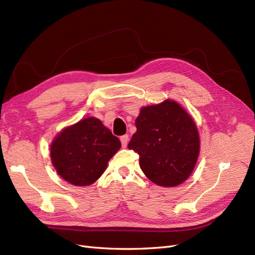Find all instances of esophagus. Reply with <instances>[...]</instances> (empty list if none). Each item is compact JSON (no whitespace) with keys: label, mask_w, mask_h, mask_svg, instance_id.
Wrapping results in <instances>:
<instances>
[{"label":"esophagus","mask_w":255,"mask_h":255,"mask_svg":"<svg viewBox=\"0 0 255 255\" xmlns=\"http://www.w3.org/2000/svg\"><path fill=\"white\" fill-rule=\"evenodd\" d=\"M120 140H121V144H122L123 148H126L127 144H128V135L126 134V135L121 136L120 137Z\"/></svg>","instance_id":"obj_1"}]
</instances>
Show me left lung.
<instances>
[{
  "mask_svg": "<svg viewBox=\"0 0 255 255\" xmlns=\"http://www.w3.org/2000/svg\"><path fill=\"white\" fill-rule=\"evenodd\" d=\"M136 133L128 148L139 155L142 172L159 186L174 187L186 181L200 152L197 126L175 101L166 100L140 110Z\"/></svg>",
  "mask_w": 255,
  "mask_h": 255,
  "instance_id": "left-lung-1",
  "label": "left lung"
}]
</instances>
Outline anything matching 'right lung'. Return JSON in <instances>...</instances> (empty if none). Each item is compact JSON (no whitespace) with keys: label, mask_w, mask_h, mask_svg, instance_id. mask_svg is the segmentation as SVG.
Listing matches in <instances>:
<instances>
[{"label":"right lung","mask_w":255,"mask_h":255,"mask_svg":"<svg viewBox=\"0 0 255 255\" xmlns=\"http://www.w3.org/2000/svg\"><path fill=\"white\" fill-rule=\"evenodd\" d=\"M121 146L95 117L79 121L64 128L54 138L50 155L56 172L75 186H87L103 174L109 160Z\"/></svg>","instance_id":"1"}]
</instances>
